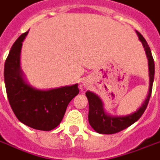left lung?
Listing matches in <instances>:
<instances>
[{
	"label": "left lung",
	"mask_w": 160,
	"mask_h": 160,
	"mask_svg": "<svg viewBox=\"0 0 160 160\" xmlns=\"http://www.w3.org/2000/svg\"><path fill=\"white\" fill-rule=\"evenodd\" d=\"M136 33L143 44L148 61L149 90H148L147 98L142 104V106L136 112H133L131 114L126 115V116L114 117V116H111L105 112L102 100L100 99L98 95L90 91H87L86 96L88 99L89 104L88 121L91 127L97 133H102V134H112V133H118L120 131L123 130L128 127H129L130 125L134 123L137 120L139 119L148 106L151 93H152L153 78H154V62H153L150 48L148 47L145 39L138 31H136Z\"/></svg>",
	"instance_id": "1"
}]
</instances>
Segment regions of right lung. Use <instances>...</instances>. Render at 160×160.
<instances>
[{
    "label": "right lung",
    "instance_id": "1",
    "mask_svg": "<svg viewBox=\"0 0 160 160\" xmlns=\"http://www.w3.org/2000/svg\"><path fill=\"white\" fill-rule=\"evenodd\" d=\"M22 34L11 48L4 67L6 90L12 111L20 122L34 129L50 131L60 124L67 107L79 92L78 84L39 90L27 84L20 67Z\"/></svg>",
    "mask_w": 160,
    "mask_h": 160
}]
</instances>
